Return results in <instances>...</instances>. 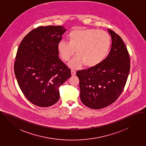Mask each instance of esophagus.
<instances>
[{"label": "esophagus", "instance_id": "obj_1", "mask_svg": "<svg viewBox=\"0 0 146 146\" xmlns=\"http://www.w3.org/2000/svg\"><path fill=\"white\" fill-rule=\"evenodd\" d=\"M71 74H72V76H74V75L76 74V72L74 70L72 69V70H71Z\"/></svg>", "mask_w": 146, "mask_h": 146}]
</instances>
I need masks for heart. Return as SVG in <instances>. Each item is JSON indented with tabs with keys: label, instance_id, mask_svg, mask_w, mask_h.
<instances>
[{
	"label": "heart",
	"instance_id": "obj_1",
	"mask_svg": "<svg viewBox=\"0 0 146 146\" xmlns=\"http://www.w3.org/2000/svg\"><path fill=\"white\" fill-rule=\"evenodd\" d=\"M68 38V41L59 42L57 49L64 61H68L76 50L77 55L68 63L72 68H78L84 64L88 67L99 64L108 55L111 44L109 33L94 29L73 30Z\"/></svg>",
	"mask_w": 146,
	"mask_h": 146
}]
</instances>
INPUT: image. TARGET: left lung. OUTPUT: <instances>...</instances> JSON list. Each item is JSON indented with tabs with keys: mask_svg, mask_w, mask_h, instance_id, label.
<instances>
[{
	"mask_svg": "<svg viewBox=\"0 0 146 146\" xmlns=\"http://www.w3.org/2000/svg\"><path fill=\"white\" fill-rule=\"evenodd\" d=\"M111 37V48L101 63L78 70L82 102L92 109H100L113 104L124 90L129 73V55L121 38L108 29Z\"/></svg>",
	"mask_w": 146,
	"mask_h": 146,
	"instance_id": "1",
	"label": "left lung"
}]
</instances>
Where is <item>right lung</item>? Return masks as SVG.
Wrapping results in <instances>:
<instances>
[{"label":"right lung","mask_w":146,"mask_h":146,"mask_svg":"<svg viewBox=\"0 0 146 146\" xmlns=\"http://www.w3.org/2000/svg\"><path fill=\"white\" fill-rule=\"evenodd\" d=\"M65 31L63 26H40L23 38L17 50L14 69L18 85L26 97L39 107L56 103L59 88L71 77L57 49Z\"/></svg>","instance_id":"obj_1"}]
</instances>
